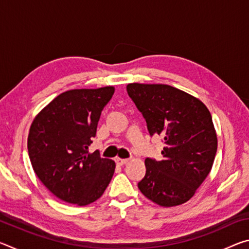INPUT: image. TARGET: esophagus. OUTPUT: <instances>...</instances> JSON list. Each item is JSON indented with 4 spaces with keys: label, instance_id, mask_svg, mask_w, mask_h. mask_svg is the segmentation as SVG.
I'll use <instances>...</instances> for the list:
<instances>
[{
    "label": "esophagus",
    "instance_id": "esophagus-1",
    "mask_svg": "<svg viewBox=\"0 0 249 249\" xmlns=\"http://www.w3.org/2000/svg\"><path fill=\"white\" fill-rule=\"evenodd\" d=\"M115 161H116V163H117V165H119V166H123V165H125V163H127V162L129 161V159L117 157V158H115Z\"/></svg>",
    "mask_w": 249,
    "mask_h": 249
}]
</instances>
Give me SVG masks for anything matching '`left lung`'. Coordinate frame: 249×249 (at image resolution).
I'll list each match as a JSON object with an SVG mask.
<instances>
[{
    "label": "left lung",
    "mask_w": 249,
    "mask_h": 249,
    "mask_svg": "<svg viewBox=\"0 0 249 249\" xmlns=\"http://www.w3.org/2000/svg\"><path fill=\"white\" fill-rule=\"evenodd\" d=\"M130 99L145 117L149 134L163 138L162 159L146 158L141 192L165 208L183 204L212 169L217 136L212 116L196 96L168 84L129 83Z\"/></svg>",
    "instance_id": "left-lung-1"
}]
</instances>
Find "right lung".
I'll list each match as a JSON object with an SVG mask.
<instances>
[{
    "instance_id": "add662e5",
    "label": "right lung",
    "mask_w": 249,
    "mask_h": 249,
    "mask_svg": "<svg viewBox=\"0 0 249 249\" xmlns=\"http://www.w3.org/2000/svg\"><path fill=\"white\" fill-rule=\"evenodd\" d=\"M114 91L111 86L66 91L41 109L29 128L33 169L67 203L84 206L96 201L114 175V160L89 153L101 112Z\"/></svg>"
}]
</instances>
